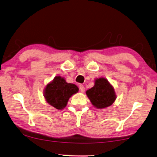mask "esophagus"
Instances as JSON below:
<instances>
[{
  "label": "esophagus",
  "mask_w": 157,
  "mask_h": 157,
  "mask_svg": "<svg viewBox=\"0 0 157 157\" xmlns=\"http://www.w3.org/2000/svg\"><path fill=\"white\" fill-rule=\"evenodd\" d=\"M79 90H80V91L82 93H84V91H85V88H84V86H83V85L82 84H80L79 86Z\"/></svg>",
  "instance_id": "esophagus-1"
}]
</instances>
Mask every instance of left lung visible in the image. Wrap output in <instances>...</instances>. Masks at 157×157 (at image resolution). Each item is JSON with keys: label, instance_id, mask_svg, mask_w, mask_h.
<instances>
[{"label": "left lung", "instance_id": "8db88e82", "mask_svg": "<svg viewBox=\"0 0 157 157\" xmlns=\"http://www.w3.org/2000/svg\"><path fill=\"white\" fill-rule=\"evenodd\" d=\"M86 94L93 106L98 109L111 106L117 98L114 87L104 78L95 79L94 86L87 90Z\"/></svg>", "mask_w": 157, "mask_h": 157}]
</instances>
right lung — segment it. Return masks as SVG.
<instances>
[{
    "label": "right lung",
    "instance_id": "right-lung-1",
    "mask_svg": "<svg viewBox=\"0 0 157 157\" xmlns=\"http://www.w3.org/2000/svg\"><path fill=\"white\" fill-rule=\"evenodd\" d=\"M78 90L75 84L67 83L64 78L56 76L47 84L43 93L48 104L56 109L62 110L67 106L71 97Z\"/></svg>",
    "mask_w": 157,
    "mask_h": 157
}]
</instances>
